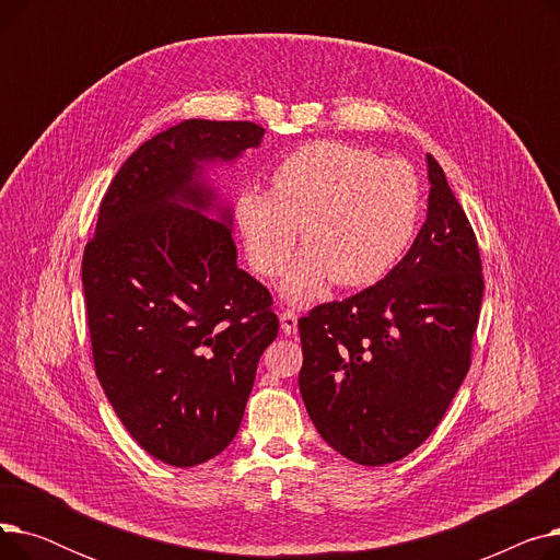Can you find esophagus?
Segmentation results:
<instances>
[{"label": "esophagus", "mask_w": 560, "mask_h": 560, "mask_svg": "<svg viewBox=\"0 0 560 560\" xmlns=\"http://www.w3.org/2000/svg\"><path fill=\"white\" fill-rule=\"evenodd\" d=\"M279 319H281V331L283 334H295L298 331V313L295 311H290V308H285V311H281L279 313Z\"/></svg>", "instance_id": "obj_1"}]
</instances>
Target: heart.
Wrapping results in <instances>:
<instances>
[{"label": "heart", "mask_w": 560, "mask_h": 560, "mask_svg": "<svg viewBox=\"0 0 560 560\" xmlns=\"http://www.w3.org/2000/svg\"><path fill=\"white\" fill-rule=\"evenodd\" d=\"M272 190L245 188L233 203L254 270L277 279L288 268L302 226L306 249L283 281L292 304L315 300L334 279L363 288L384 279L406 254L422 215L416 170L368 147L313 140L285 154Z\"/></svg>", "instance_id": "obj_1"}]
</instances>
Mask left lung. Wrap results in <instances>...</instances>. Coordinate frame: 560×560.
Listing matches in <instances>:
<instances>
[{"mask_svg":"<svg viewBox=\"0 0 560 560\" xmlns=\"http://www.w3.org/2000/svg\"><path fill=\"white\" fill-rule=\"evenodd\" d=\"M429 211L418 238L374 285L300 319V393L317 433L359 465L418 450L472 363L483 275L477 235L427 154Z\"/></svg>","mask_w":560,"mask_h":560,"instance_id":"obj_1","label":"left lung"}]
</instances>
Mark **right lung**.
<instances>
[{"mask_svg": "<svg viewBox=\"0 0 560 560\" xmlns=\"http://www.w3.org/2000/svg\"><path fill=\"white\" fill-rule=\"evenodd\" d=\"M254 122L186 120L117 170L85 243L81 281L95 374L154 458L192 467L229 447L258 359L277 334L272 295L238 268L231 211L201 163L258 147Z\"/></svg>", "mask_w": 560, "mask_h": 560, "instance_id": "right-lung-1", "label": "right lung"}]
</instances>
